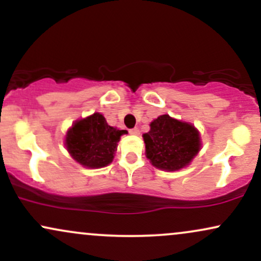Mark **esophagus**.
<instances>
[{"mask_svg":"<svg viewBox=\"0 0 261 261\" xmlns=\"http://www.w3.org/2000/svg\"><path fill=\"white\" fill-rule=\"evenodd\" d=\"M131 135H139L140 134V130L137 127H134V128H130V131H128Z\"/></svg>","mask_w":261,"mask_h":261,"instance_id":"esophagus-1","label":"esophagus"}]
</instances>
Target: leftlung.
I'll list each match as a JSON object with an SVG mask.
<instances>
[{
	"label": "left lung",
	"instance_id": "obj_1",
	"mask_svg": "<svg viewBox=\"0 0 261 261\" xmlns=\"http://www.w3.org/2000/svg\"><path fill=\"white\" fill-rule=\"evenodd\" d=\"M151 130L143 134L146 155L163 170L184 168L200 149L199 131L191 124L161 115L151 122Z\"/></svg>",
	"mask_w": 261,
	"mask_h": 261
}]
</instances>
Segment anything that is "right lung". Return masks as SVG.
I'll return each instance as SVG.
<instances>
[{"mask_svg": "<svg viewBox=\"0 0 261 261\" xmlns=\"http://www.w3.org/2000/svg\"><path fill=\"white\" fill-rule=\"evenodd\" d=\"M125 130L109 126L106 118L94 113L74 122L66 135V147L72 158L87 168H100L113 161Z\"/></svg>", "mask_w": 261, "mask_h": 261, "instance_id": "right-lung-1", "label": "right lung"}]
</instances>
